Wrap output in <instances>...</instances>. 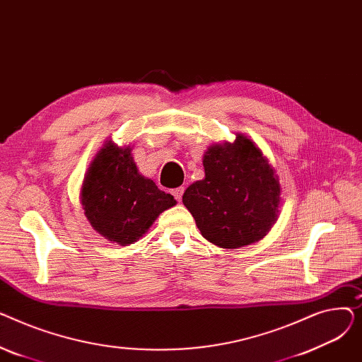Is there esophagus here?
Here are the masks:
<instances>
[{
    "label": "esophagus",
    "instance_id": "esophagus-1",
    "mask_svg": "<svg viewBox=\"0 0 362 362\" xmlns=\"http://www.w3.org/2000/svg\"><path fill=\"white\" fill-rule=\"evenodd\" d=\"M183 192H185V187H176V189H173V197L176 198V201H182V197H183Z\"/></svg>",
    "mask_w": 362,
    "mask_h": 362
}]
</instances>
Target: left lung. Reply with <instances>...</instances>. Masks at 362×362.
Segmentation results:
<instances>
[{
  "label": "left lung",
  "mask_w": 362,
  "mask_h": 362,
  "mask_svg": "<svg viewBox=\"0 0 362 362\" xmlns=\"http://www.w3.org/2000/svg\"><path fill=\"white\" fill-rule=\"evenodd\" d=\"M205 177L183 194L201 235L220 248L258 242L277 220L280 183L274 168L248 136L216 144L204 154Z\"/></svg>",
  "instance_id": "8db88e82"
}]
</instances>
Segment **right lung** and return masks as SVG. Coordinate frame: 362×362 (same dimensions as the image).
<instances>
[{"mask_svg":"<svg viewBox=\"0 0 362 362\" xmlns=\"http://www.w3.org/2000/svg\"><path fill=\"white\" fill-rule=\"evenodd\" d=\"M132 148L108 141L90 163L81 189V202L90 226L122 246L142 238L160 213L176 199L139 175Z\"/></svg>","mask_w":362,"mask_h":362,"instance_id":"1","label":"right lung"}]
</instances>
